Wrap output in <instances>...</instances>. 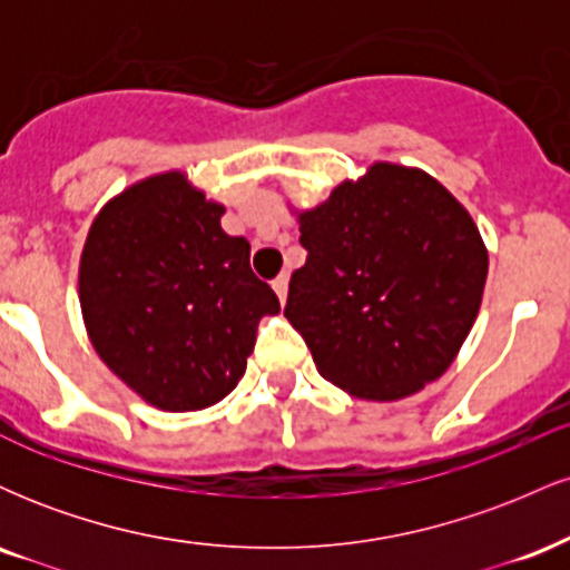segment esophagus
I'll return each instance as SVG.
<instances>
[{
	"label": "esophagus",
	"mask_w": 570,
	"mask_h": 570,
	"mask_svg": "<svg viewBox=\"0 0 570 570\" xmlns=\"http://www.w3.org/2000/svg\"><path fill=\"white\" fill-rule=\"evenodd\" d=\"M273 289H276L281 303H286V294H289V276H286V273H281V276L273 281Z\"/></svg>",
	"instance_id": "1"
}]
</instances>
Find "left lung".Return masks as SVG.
I'll use <instances>...</instances> for the list:
<instances>
[{
    "label": "left lung",
    "mask_w": 570,
    "mask_h": 570,
    "mask_svg": "<svg viewBox=\"0 0 570 570\" xmlns=\"http://www.w3.org/2000/svg\"><path fill=\"white\" fill-rule=\"evenodd\" d=\"M307 259L284 316L345 394L396 402L455 362L482 305L488 246L461 200L415 166L375 160L292 208Z\"/></svg>",
    "instance_id": "obj_1"
}]
</instances>
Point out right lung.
<instances>
[{"instance_id": "1", "label": "right lung", "mask_w": 570, "mask_h": 570, "mask_svg": "<svg viewBox=\"0 0 570 570\" xmlns=\"http://www.w3.org/2000/svg\"><path fill=\"white\" fill-rule=\"evenodd\" d=\"M225 206L179 168L128 185L96 214L80 254V307L98 358L163 412L217 404L238 385L254 330L278 297L222 230Z\"/></svg>"}]
</instances>
